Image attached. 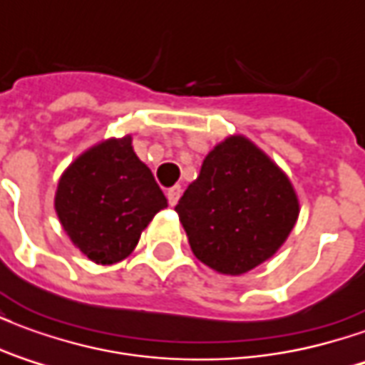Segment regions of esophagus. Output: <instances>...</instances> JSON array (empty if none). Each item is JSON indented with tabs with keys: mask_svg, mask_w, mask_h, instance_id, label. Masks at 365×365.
<instances>
[{
	"mask_svg": "<svg viewBox=\"0 0 365 365\" xmlns=\"http://www.w3.org/2000/svg\"><path fill=\"white\" fill-rule=\"evenodd\" d=\"M180 195H182V187H180V185H174V187H170V190L166 191L168 203H170V205H175V203H178V199H180Z\"/></svg>",
	"mask_w": 365,
	"mask_h": 365,
	"instance_id": "34e87169",
	"label": "esophagus"
}]
</instances>
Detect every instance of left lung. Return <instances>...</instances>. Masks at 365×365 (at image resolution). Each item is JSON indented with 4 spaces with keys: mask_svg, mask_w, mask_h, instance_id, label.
I'll return each mask as SVG.
<instances>
[{
    "mask_svg": "<svg viewBox=\"0 0 365 365\" xmlns=\"http://www.w3.org/2000/svg\"><path fill=\"white\" fill-rule=\"evenodd\" d=\"M175 213L199 260L238 275L274 256L297 221L299 203L287 175L264 152L230 136L207 154Z\"/></svg>",
    "mask_w": 365,
    "mask_h": 365,
    "instance_id": "left-lung-1",
    "label": "left lung"
}]
</instances>
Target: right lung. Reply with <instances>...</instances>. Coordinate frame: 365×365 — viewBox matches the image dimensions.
I'll use <instances>...</instances> for the list:
<instances>
[{
  "label": "right lung",
  "mask_w": 365,
  "mask_h": 365,
  "mask_svg": "<svg viewBox=\"0 0 365 365\" xmlns=\"http://www.w3.org/2000/svg\"><path fill=\"white\" fill-rule=\"evenodd\" d=\"M54 207L68 237L90 260L115 264L135 250L144 227L168 201L125 136L76 160L60 178Z\"/></svg>",
  "instance_id": "obj_1"
}]
</instances>
